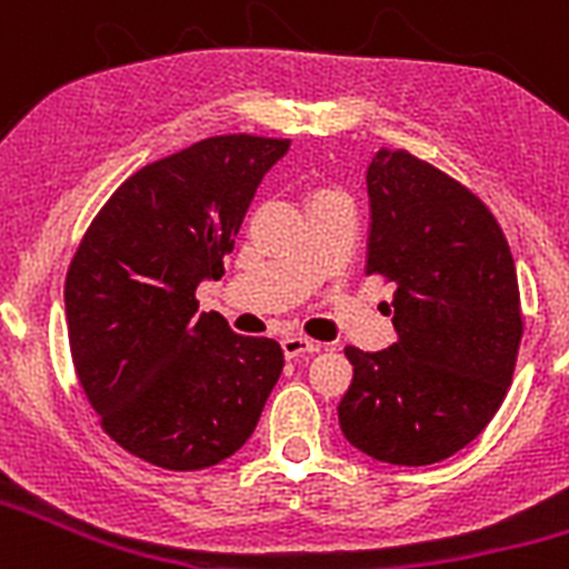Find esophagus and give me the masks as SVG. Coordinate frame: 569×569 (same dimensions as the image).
I'll return each mask as SVG.
<instances>
[{"mask_svg": "<svg viewBox=\"0 0 569 569\" xmlns=\"http://www.w3.org/2000/svg\"><path fill=\"white\" fill-rule=\"evenodd\" d=\"M321 341L313 339H305V336H288V339H281V350L288 359H299V356H308V353H319L321 350Z\"/></svg>", "mask_w": 569, "mask_h": 569, "instance_id": "esophagus-1", "label": "esophagus"}]
</instances>
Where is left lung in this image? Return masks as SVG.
<instances>
[{"mask_svg":"<svg viewBox=\"0 0 569 569\" xmlns=\"http://www.w3.org/2000/svg\"><path fill=\"white\" fill-rule=\"evenodd\" d=\"M367 196L365 273L396 284L385 313L399 341L379 353L345 347L353 381L341 433L376 461L436 465L505 401L525 333L516 264L479 196L407 150L373 156Z\"/></svg>","mask_w":569,"mask_h":569,"instance_id":"left-lung-1","label":"left lung"}]
</instances>
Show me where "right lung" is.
Returning <instances> with one entry per match:
<instances>
[{
    "mask_svg": "<svg viewBox=\"0 0 569 569\" xmlns=\"http://www.w3.org/2000/svg\"><path fill=\"white\" fill-rule=\"evenodd\" d=\"M288 139L210 136L124 179L79 241L64 316L79 385L104 433L164 470H204L256 430L279 341L196 313Z\"/></svg>",
    "mask_w": 569,
    "mask_h": 569,
    "instance_id": "add662e5",
    "label": "right lung"
}]
</instances>
